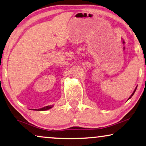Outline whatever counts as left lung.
<instances>
[{
	"label": "left lung",
	"instance_id": "1",
	"mask_svg": "<svg viewBox=\"0 0 146 146\" xmlns=\"http://www.w3.org/2000/svg\"><path fill=\"white\" fill-rule=\"evenodd\" d=\"M136 89H137V87H136V88H135V90H134V92H133V93H132V94H131V96H130V97H129V98H128V100H129V99H130V98L131 97H132V96L133 95H134V93H135V90H136Z\"/></svg>",
	"mask_w": 146,
	"mask_h": 146
}]
</instances>
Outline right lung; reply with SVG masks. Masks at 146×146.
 I'll list each match as a JSON object with an SVG mask.
<instances>
[{"label": "right lung", "mask_w": 146, "mask_h": 146, "mask_svg": "<svg viewBox=\"0 0 146 146\" xmlns=\"http://www.w3.org/2000/svg\"><path fill=\"white\" fill-rule=\"evenodd\" d=\"M53 107V106H46L45 107H43L42 108H39V109H34L35 110H39V111H44V110H47L50 109Z\"/></svg>", "instance_id": "right-lung-1"}]
</instances>
